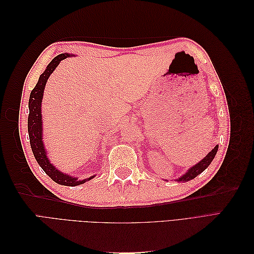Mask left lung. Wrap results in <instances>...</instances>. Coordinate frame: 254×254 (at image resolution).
Segmentation results:
<instances>
[{"label":"left lung","instance_id":"1","mask_svg":"<svg viewBox=\"0 0 254 254\" xmlns=\"http://www.w3.org/2000/svg\"><path fill=\"white\" fill-rule=\"evenodd\" d=\"M218 150V145H215V147H213L211 149V151L207 153V155L199 161L198 163H196L195 165L190 166L189 170L184 173L183 175H181L180 177H178L177 179H174L175 181H178V182H188L191 179H194L195 177H197L199 174H201L205 168L211 164V162L213 161V159L215 158V155H216V152ZM165 181H167L166 179H164Z\"/></svg>","mask_w":254,"mask_h":254}]
</instances>
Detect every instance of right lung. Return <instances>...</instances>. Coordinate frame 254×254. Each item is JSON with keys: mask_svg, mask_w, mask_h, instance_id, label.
Segmentation results:
<instances>
[{"mask_svg": "<svg viewBox=\"0 0 254 254\" xmlns=\"http://www.w3.org/2000/svg\"><path fill=\"white\" fill-rule=\"evenodd\" d=\"M68 57H75L74 54L64 53L60 54V55L54 58L49 65L45 67L44 72L40 75L38 82L35 88L30 92L29 101H28V120H27V128H28V134H29V142L30 147H32L34 156L37 160L38 164L45 172L50 178L55 181L61 186H79L87 181L93 179L96 175L89 177L87 179H79L78 177L72 176L71 174H65L61 172L60 170L51 162V159L49 158V153L45 145L43 142V125H42V99L44 94V88L45 84L51 74L54 70L58 66L61 60H64Z\"/></svg>", "mask_w": 254, "mask_h": 254, "instance_id": "right-lung-1", "label": "right lung"}]
</instances>
